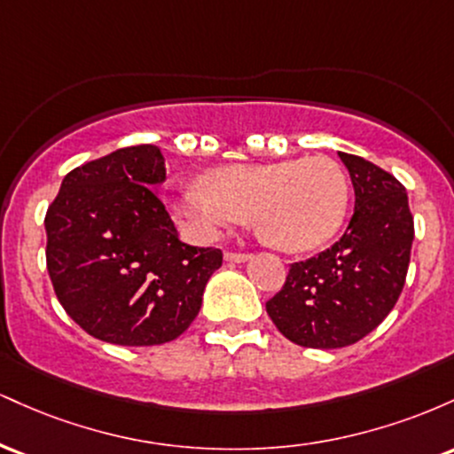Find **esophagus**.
<instances>
[{
    "instance_id": "34e87169",
    "label": "esophagus",
    "mask_w": 454,
    "mask_h": 454,
    "mask_svg": "<svg viewBox=\"0 0 454 454\" xmlns=\"http://www.w3.org/2000/svg\"><path fill=\"white\" fill-rule=\"evenodd\" d=\"M249 258H252V254H234V252H226V254H223V260H226V262H237V264H241V262H247Z\"/></svg>"
}]
</instances>
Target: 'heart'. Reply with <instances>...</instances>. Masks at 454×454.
<instances>
[{
	"label": "heart",
	"instance_id": "heart-1",
	"mask_svg": "<svg viewBox=\"0 0 454 454\" xmlns=\"http://www.w3.org/2000/svg\"><path fill=\"white\" fill-rule=\"evenodd\" d=\"M348 202L350 187L340 164L305 158L209 170L202 185L175 198L173 211L196 241H213L254 211L256 228L273 247L309 252L340 231Z\"/></svg>",
	"mask_w": 454,
	"mask_h": 454
}]
</instances>
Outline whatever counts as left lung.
Segmentation results:
<instances>
[{"label":"left lung","mask_w":454,"mask_h":454,"mask_svg":"<svg viewBox=\"0 0 454 454\" xmlns=\"http://www.w3.org/2000/svg\"><path fill=\"white\" fill-rule=\"evenodd\" d=\"M354 185V215L326 252L290 264L267 314L296 346L335 350L390 314L408 275L414 220L405 187L372 161L340 151Z\"/></svg>","instance_id":"8db88e82"}]
</instances>
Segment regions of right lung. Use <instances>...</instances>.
Returning a JSON list of instances; mask_svg holds the SVG:
<instances>
[{
    "mask_svg": "<svg viewBox=\"0 0 454 454\" xmlns=\"http://www.w3.org/2000/svg\"><path fill=\"white\" fill-rule=\"evenodd\" d=\"M155 145L117 149L64 176L44 217L46 269L66 314L114 346L173 341L198 316L215 247L179 241L158 198Z\"/></svg>",
    "mask_w": 454,
    "mask_h": 454,
    "instance_id": "obj_1",
    "label": "right lung"
}]
</instances>
